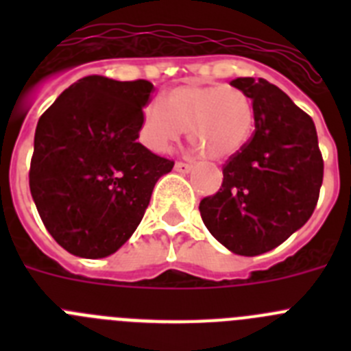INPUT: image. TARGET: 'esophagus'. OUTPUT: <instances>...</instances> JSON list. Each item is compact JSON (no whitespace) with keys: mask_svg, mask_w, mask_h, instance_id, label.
<instances>
[{"mask_svg":"<svg viewBox=\"0 0 351 351\" xmlns=\"http://www.w3.org/2000/svg\"><path fill=\"white\" fill-rule=\"evenodd\" d=\"M173 169L178 170V172H181V173H188L191 169H193V167H191L190 163H184V161H178V163L173 165Z\"/></svg>","mask_w":351,"mask_h":351,"instance_id":"1","label":"esophagus"}]
</instances>
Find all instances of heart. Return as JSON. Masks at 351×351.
I'll list each match as a JSON object with an SVG mask.
<instances>
[{"label": "heart", "mask_w": 351, "mask_h": 351, "mask_svg": "<svg viewBox=\"0 0 351 351\" xmlns=\"http://www.w3.org/2000/svg\"><path fill=\"white\" fill-rule=\"evenodd\" d=\"M255 110L250 96L232 86L184 84L165 101L154 100L141 114V142L153 153H167L188 128V138L209 160L235 156L250 141Z\"/></svg>", "instance_id": "1"}]
</instances>
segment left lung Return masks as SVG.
Returning a JSON list of instances; mask_svg holds the SVG:
<instances>
[{
  "instance_id": "1",
  "label": "left lung",
  "mask_w": 351,
  "mask_h": 351,
  "mask_svg": "<svg viewBox=\"0 0 351 351\" xmlns=\"http://www.w3.org/2000/svg\"><path fill=\"white\" fill-rule=\"evenodd\" d=\"M255 110V132L223 167L221 188L200 202L207 230L225 247L256 256L285 243L311 218L324 158L315 123L287 93L265 79L239 77Z\"/></svg>"
}]
</instances>
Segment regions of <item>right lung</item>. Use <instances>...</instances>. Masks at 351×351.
<instances>
[{"mask_svg":"<svg viewBox=\"0 0 351 351\" xmlns=\"http://www.w3.org/2000/svg\"><path fill=\"white\" fill-rule=\"evenodd\" d=\"M149 80L89 75L42 114L29 190L61 247L82 258L112 255L137 230L161 176L173 161L137 142Z\"/></svg>","mask_w":351,"mask_h":351,"instance_id":"obj_1","label":"right lung"}]
</instances>
